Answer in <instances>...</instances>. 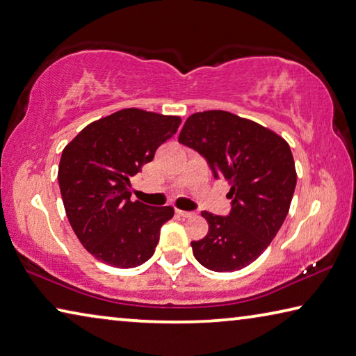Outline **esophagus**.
<instances>
[{"mask_svg": "<svg viewBox=\"0 0 356 356\" xmlns=\"http://www.w3.org/2000/svg\"><path fill=\"white\" fill-rule=\"evenodd\" d=\"M176 213H177L179 217H182V218L193 217V212H188V211H180V209H176Z\"/></svg>", "mask_w": 356, "mask_h": 356, "instance_id": "esophagus-1", "label": "esophagus"}]
</instances>
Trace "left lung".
<instances>
[{
	"label": "left lung",
	"instance_id": "8db88e82",
	"mask_svg": "<svg viewBox=\"0 0 356 356\" xmlns=\"http://www.w3.org/2000/svg\"><path fill=\"white\" fill-rule=\"evenodd\" d=\"M179 143L206 158L213 177L231 185L227 217L201 212L206 238L191 242L193 255L216 273L249 266L268 249L289 213L296 169L284 138L227 111L190 115Z\"/></svg>",
	"mask_w": 356,
	"mask_h": 356
}]
</instances>
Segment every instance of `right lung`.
<instances>
[{"mask_svg": "<svg viewBox=\"0 0 356 356\" xmlns=\"http://www.w3.org/2000/svg\"><path fill=\"white\" fill-rule=\"evenodd\" d=\"M180 117L136 107L90 123L63 149L58 184L81 244L109 266L136 268L154 255L171 206L131 201V179L177 133Z\"/></svg>", "mask_w": 356, "mask_h": 356, "instance_id": "1", "label": "right lung"}]
</instances>
